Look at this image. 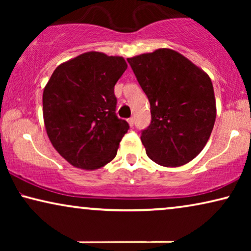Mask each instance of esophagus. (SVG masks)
Returning a JSON list of instances; mask_svg holds the SVG:
<instances>
[{
	"label": "esophagus",
	"mask_w": 251,
	"mask_h": 251,
	"mask_svg": "<svg viewBox=\"0 0 251 251\" xmlns=\"http://www.w3.org/2000/svg\"><path fill=\"white\" fill-rule=\"evenodd\" d=\"M133 122H135V120H133V118H130V119H128V123H129V126H133Z\"/></svg>",
	"instance_id": "34e87169"
}]
</instances>
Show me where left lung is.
<instances>
[{"label":"left lung","instance_id":"obj_1","mask_svg":"<svg viewBox=\"0 0 251 251\" xmlns=\"http://www.w3.org/2000/svg\"><path fill=\"white\" fill-rule=\"evenodd\" d=\"M126 60L151 104L152 122L140 136L147 156L163 167L188 163L203 150L215 125L210 77L167 48Z\"/></svg>","mask_w":251,"mask_h":251}]
</instances>
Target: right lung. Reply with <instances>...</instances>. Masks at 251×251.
I'll list each match as a JSON object with an SVG mask.
<instances>
[{"instance_id":"add662e5","label":"right lung","mask_w":251,"mask_h":251,"mask_svg":"<svg viewBox=\"0 0 251 251\" xmlns=\"http://www.w3.org/2000/svg\"><path fill=\"white\" fill-rule=\"evenodd\" d=\"M125 58L89 51L60 64L43 90V120L54 150L78 169L114 159L129 125L115 114Z\"/></svg>"}]
</instances>
